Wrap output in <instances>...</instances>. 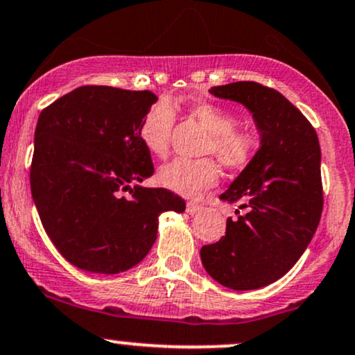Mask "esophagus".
Wrapping results in <instances>:
<instances>
[{"instance_id":"34e87169","label":"esophagus","mask_w":355,"mask_h":355,"mask_svg":"<svg viewBox=\"0 0 355 355\" xmlns=\"http://www.w3.org/2000/svg\"><path fill=\"white\" fill-rule=\"evenodd\" d=\"M202 205H198V203H193V202H190V203H187V213H189V215H196V213H200L202 211Z\"/></svg>"}]
</instances>
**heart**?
<instances>
[{"label": "heart", "instance_id": "b5f03b06", "mask_svg": "<svg viewBox=\"0 0 355 355\" xmlns=\"http://www.w3.org/2000/svg\"><path fill=\"white\" fill-rule=\"evenodd\" d=\"M189 114L210 134L203 153H213L226 168H245L258 155L259 135L246 127H236L238 117L228 109L211 102H195L189 107ZM173 123L175 109L168 101L160 99L150 105L139 129L140 140L148 153L159 159L168 153ZM218 177V166L211 159H175L162 166L159 173L162 185L190 198L215 187Z\"/></svg>", "mask_w": 355, "mask_h": 355}]
</instances>
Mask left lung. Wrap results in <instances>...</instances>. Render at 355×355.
<instances>
[{
    "mask_svg": "<svg viewBox=\"0 0 355 355\" xmlns=\"http://www.w3.org/2000/svg\"><path fill=\"white\" fill-rule=\"evenodd\" d=\"M253 114L261 134L254 160L220 200L246 213L226 220L220 241L200 250L213 279L236 291L283 277L313 240L322 213L321 147L314 127L283 94L253 80L211 87Z\"/></svg>",
    "mask_w": 355,
    "mask_h": 355,
    "instance_id": "left-lung-1",
    "label": "left lung"
}]
</instances>
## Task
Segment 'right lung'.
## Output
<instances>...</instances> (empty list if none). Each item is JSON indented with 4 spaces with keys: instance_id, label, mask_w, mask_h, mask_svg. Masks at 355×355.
<instances>
[{
    "instance_id": "right-lung-1",
    "label": "right lung",
    "mask_w": 355,
    "mask_h": 355,
    "mask_svg": "<svg viewBox=\"0 0 355 355\" xmlns=\"http://www.w3.org/2000/svg\"><path fill=\"white\" fill-rule=\"evenodd\" d=\"M155 101L150 91L83 85L40 114L33 200L49 240L80 270H130L155 243L162 213L185 211L173 191L139 185L153 173L139 129Z\"/></svg>"
}]
</instances>
